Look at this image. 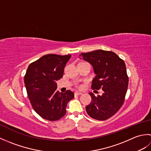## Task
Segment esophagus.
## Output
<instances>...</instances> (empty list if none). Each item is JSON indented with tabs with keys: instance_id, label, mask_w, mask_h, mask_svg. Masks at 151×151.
<instances>
[{
	"instance_id": "1",
	"label": "esophagus",
	"mask_w": 151,
	"mask_h": 151,
	"mask_svg": "<svg viewBox=\"0 0 151 151\" xmlns=\"http://www.w3.org/2000/svg\"><path fill=\"white\" fill-rule=\"evenodd\" d=\"M82 95V93H80V92H75V96H79V95Z\"/></svg>"
}]
</instances>
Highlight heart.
Wrapping results in <instances>:
<instances>
[{
  "instance_id": "1",
  "label": "heart",
  "mask_w": 151,
  "mask_h": 151,
  "mask_svg": "<svg viewBox=\"0 0 151 151\" xmlns=\"http://www.w3.org/2000/svg\"><path fill=\"white\" fill-rule=\"evenodd\" d=\"M78 88H81V86H78Z\"/></svg>"
}]
</instances>
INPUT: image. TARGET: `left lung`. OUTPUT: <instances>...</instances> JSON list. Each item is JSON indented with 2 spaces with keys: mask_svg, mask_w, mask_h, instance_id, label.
<instances>
[{
  "mask_svg": "<svg viewBox=\"0 0 151 151\" xmlns=\"http://www.w3.org/2000/svg\"><path fill=\"white\" fill-rule=\"evenodd\" d=\"M79 56L93 67L96 76L91 88L103 91L101 96L89 93L91 102L86 107V111L95 119H108L117 113L124 101L129 76L124 60L112 51L103 50L82 53Z\"/></svg>",
  "mask_w": 151,
  "mask_h": 151,
  "instance_id": "1",
  "label": "left lung"
}]
</instances>
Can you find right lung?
Masks as SVG:
<instances>
[{"label": "right lung", "mask_w": 151, "mask_h": 151, "mask_svg": "<svg viewBox=\"0 0 151 151\" xmlns=\"http://www.w3.org/2000/svg\"><path fill=\"white\" fill-rule=\"evenodd\" d=\"M71 55L47 54L31 63L24 75V84L30 103L36 113L45 119L59 120L66 114L73 92L56 90L58 80L62 78L63 69Z\"/></svg>", "instance_id": "add662e5"}]
</instances>
